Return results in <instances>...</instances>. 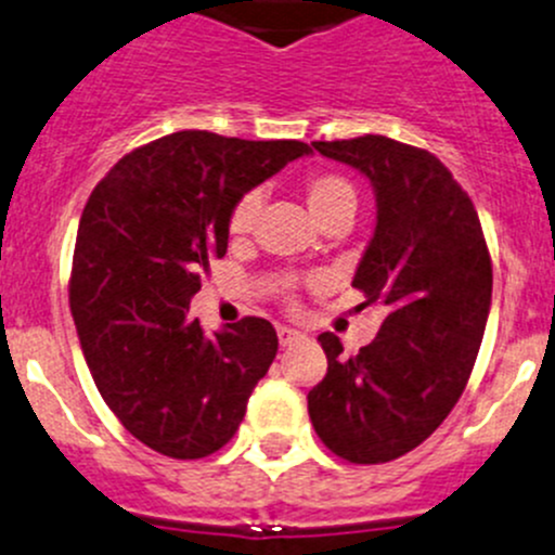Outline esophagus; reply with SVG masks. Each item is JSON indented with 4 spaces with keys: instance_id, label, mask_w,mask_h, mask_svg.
Here are the masks:
<instances>
[{
    "instance_id": "1",
    "label": "esophagus",
    "mask_w": 555,
    "mask_h": 555,
    "mask_svg": "<svg viewBox=\"0 0 555 555\" xmlns=\"http://www.w3.org/2000/svg\"><path fill=\"white\" fill-rule=\"evenodd\" d=\"M276 335H279V344H282V346H289V344H295V340L306 338V335L300 333V330L287 327V324H279V327H276Z\"/></svg>"
}]
</instances>
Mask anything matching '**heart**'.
Returning <instances> with one entry per match:
<instances>
[{
	"label": "heart",
	"mask_w": 555,
	"mask_h": 555,
	"mask_svg": "<svg viewBox=\"0 0 555 555\" xmlns=\"http://www.w3.org/2000/svg\"><path fill=\"white\" fill-rule=\"evenodd\" d=\"M306 204L309 211L317 217V222H324L327 217L338 215V211H351L357 209V190L349 179L338 177V173H313L304 188ZM260 211V195L246 193L238 198V204L233 206L231 220H228V231L231 236H244L255 225V217Z\"/></svg>",
	"instance_id": "obj_1"
}]
</instances>
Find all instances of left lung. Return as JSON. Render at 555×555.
Returning a JSON list of instances; mask_svg holds the SVG:
<instances>
[{"label":"left lung","instance_id":"left-lung-1","mask_svg":"<svg viewBox=\"0 0 555 555\" xmlns=\"http://www.w3.org/2000/svg\"><path fill=\"white\" fill-rule=\"evenodd\" d=\"M313 150L371 179L376 231L351 284L384 322L354 357L338 335H319L327 376L309 391V416L340 459L391 462L424 443L467 386L491 309V257L473 201L433 153L373 133Z\"/></svg>","mask_w":555,"mask_h":555}]
</instances>
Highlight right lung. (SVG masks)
<instances>
[{"label":"right lung","instance_id":"obj_1","mask_svg":"<svg viewBox=\"0 0 555 555\" xmlns=\"http://www.w3.org/2000/svg\"><path fill=\"white\" fill-rule=\"evenodd\" d=\"M304 155L295 139L179 131L117 160L82 209L69 282L82 354L109 411L164 456L220 451L276 357L268 319L206 335L188 311L238 198Z\"/></svg>","mask_w":555,"mask_h":555}]
</instances>
